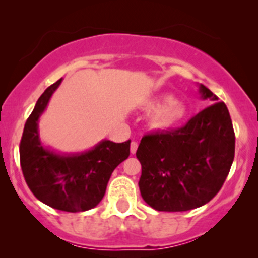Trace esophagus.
<instances>
[{
    "label": "esophagus",
    "instance_id": "esophagus-1",
    "mask_svg": "<svg viewBox=\"0 0 258 258\" xmlns=\"http://www.w3.org/2000/svg\"><path fill=\"white\" fill-rule=\"evenodd\" d=\"M137 148H138V143L137 142H132L131 143V154H136V152H137Z\"/></svg>",
    "mask_w": 258,
    "mask_h": 258
}]
</instances>
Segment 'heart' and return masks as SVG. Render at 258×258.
Here are the masks:
<instances>
[{"label": "heart", "instance_id": "obj_1", "mask_svg": "<svg viewBox=\"0 0 258 258\" xmlns=\"http://www.w3.org/2000/svg\"><path fill=\"white\" fill-rule=\"evenodd\" d=\"M144 109L153 112L150 123L156 130H168L184 119L186 106L182 100L173 99L171 94L154 96L144 103Z\"/></svg>", "mask_w": 258, "mask_h": 258}]
</instances>
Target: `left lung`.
I'll return each instance as SVG.
<instances>
[{
	"mask_svg": "<svg viewBox=\"0 0 258 258\" xmlns=\"http://www.w3.org/2000/svg\"><path fill=\"white\" fill-rule=\"evenodd\" d=\"M198 86L200 98L212 104L180 128L144 136L136 153L142 165L139 190L156 211L205 205L220 191L233 164L235 135L229 111L209 88Z\"/></svg>",
	"mask_w": 258,
	"mask_h": 258,
	"instance_id": "1",
	"label": "left lung"
}]
</instances>
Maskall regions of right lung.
<instances>
[{
    "mask_svg": "<svg viewBox=\"0 0 258 258\" xmlns=\"http://www.w3.org/2000/svg\"><path fill=\"white\" fill-rule=\"evenodd\" d=\"M63 79L41 94L26 120L20 141V165L32 194L53 209L82 212L93 209L104 197L112 171L130 155V144L103 139L91 149L60 153L41 142L38 120Z\"/></svg>",
    "mask_w": 258,
    "mask_h": 258,
    "instance_id": "right-lung-1",
    "label": "right lung"
}]
</instances>
